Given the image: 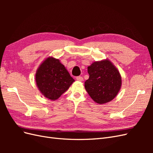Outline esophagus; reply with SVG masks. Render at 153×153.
Wrapping results in <instances>:
<instances>
[{
  "label": "esophagus",
  "mask_w": 153,
  "mask_h": 153,
  "mask_svg": "<svg viewBox=\"0 0 153 153\" xmlns=\"http://www.w3.org/2000/svg\"><path fill=\"white\" fill-rule=\"evenodd\" d=\"M76 80L79 81V82H82L83 80H84V78H83L82 76H77V77L76 78Z\"/></svg>",
  "instance_id": "1"
}]
</instances>
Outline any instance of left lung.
<instances>
[{
    "label": "left lung",
    "mask_w": 153,
    "mask_h": 153,
    "mask_svg": "<svg viewBox=\"0 0 153 153\" xmlns=\"http://www.w3.org/2000/svg\"><path fill=\"white\" fill-rule=\"evenodd\" d=\"M89 79L85 89L96 103L104 104L115 98L121 89L122 80L118 69L108 59L96 61L87 67Z\"/></svg>",
    "instance_id": "left-lung-1"
}]
</instances>
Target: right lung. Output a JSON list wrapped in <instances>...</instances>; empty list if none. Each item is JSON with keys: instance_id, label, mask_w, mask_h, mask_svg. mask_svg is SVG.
<instances>
[{"instance_id": "1", "label": "right lung", "mask_w": 153, "mask_h": 153, "mask_svg": "<svg viewBox=\"0 0 153 153\" xmlns=\"http://www.w3.org/2000/svg\"><path fill=\"white\" fill-rule=\"evenodd\" d=\"M74 81L59 60L52 57L46 59L36 73L38 89L45 97L53 101L65 92Z\"/></svg>"}]
</instances>
